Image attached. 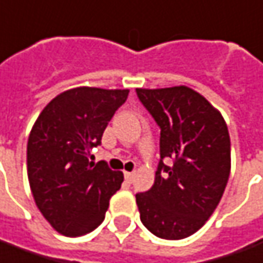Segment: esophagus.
<instances>
[{
    "mask_svg": "<svg viewBox=\"0 0 263 263\" xmlns=\"http://www.w3.org/2000/svg\"><path fill=\"white\" fill-rule=\"evenodd\" d=\"M124 175H125V179L128 182H132L134 181V176H135V172H125Z\"/></svg>",
    "mask_w": 263,
    "mask_h": 263,
    "instance_id": "1",
    "label": "esophagus"
}]
</instances>
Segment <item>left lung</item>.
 Returning <instances> with one entry per match:
<instances>
[{
  "label": "left lung",
  "mask_w": 263,
  "mask_h": 263,
  "mask_svg": "<svg viewBox=\"0 0 263 263\" xmlns=\"http://www.w3.org/2000/svg\"><path fill=\"white\" fill-rule=\"evenodd\" d=\"M137 95L161 128L155 182L135 195L141 221L158 238L183 239L203 227L223 195L231 172L228 126L188 87L138 88Z\"/></svg>",
  "instance_id": "obj_1"
}]
</instances>
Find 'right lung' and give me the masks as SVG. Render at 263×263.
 <instances>
[{"instance_id": "obj_1", "label": "right lung", "mask_w": 263, "mask_h": 263, "mask_svg": "<svg viewBox=\"0 0 263 263\" xmlns=\"http://www.w3.org/2000/svg\"><path fill=\"white\" fill-rule=\"evenodd\" d=\"M128 89L80 87L57 95L42 109L27 145V170L38 209L55 231L82 236L100 227L124 174L105 161H89L91 149Z\"/></svg>"}]
</instances>
